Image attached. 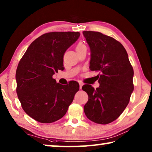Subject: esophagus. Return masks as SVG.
Instances as JSON below:
<instances>
[{
    "label": "esophagus",
    "mask_w": 152,
    "mask_h": 152,
    "mask_svg": "<svg viewBox=\"0 0 152 152\" xmlns=\"http://www.w3.org/2000/svg\"><path fill=\"white\" fill-rule=\"evenodd\" d=\"M79 84H80V89H82V86H83V84H82V82H80Z\"/></svg>",
    "instance_id": "esophagus-1"
}]
</instances>
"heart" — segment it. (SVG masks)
Returning <instances> with one entry per match:
<instances>
[{"instance_id":"b5f03b06","label":"heart","mask_w":152,"mask_h":152,"mask_svg":"<svg viewBox=\"0 0 152 152\" xmlns=\"http://www.w3.org/2000/svg\"><path fill=\"white\" fill-rule=\"evenodd\" d=\"M86 47V45L84 44L82 42H78V44L76 45V51H78V50H80V49H82V48H85Z\"/></svg>"}]
</instances>
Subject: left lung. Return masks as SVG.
I'll return each mask as SVG.
<instances>
[{"mask_svg":"<svg viewBox=\"0 0 152 152\" xmlns=\"http://www.w3.org/2000/svg\"><path fill=\"white\" fill-rule=\"evenodd\" d=\"M91 51L90 69L98 71L100 86H82L88 96L84 107L88 119L98 124L114 121L124 111L134 89L133 69L125 48L110 36L97 31H83Z\"/></svg>","mask_w":152,"mask_h":152,"instance_id":"8db88e82","label":"left lung"}]
</instances>
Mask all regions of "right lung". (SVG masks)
Returning <instances> with one entry per match:
<instances>
[{"label": "right lung", "instance_id": "obj_1", "mask_svg": "<svg viewBox=\"0 0 152 152\" xmlns=\"http://www.w3.org/2000/svg\"><path fill=\"white\" fill-rule=\"evenodd\" d=\"M79 36V32L45 33L31 43L19 61L17 96L24 111L38 122L50 123L62 118L79 91L77 82L64 86L52 77L64 69V53Z\"/></svg>", "mask_w": 152, "mask_h": 152}]
</instances>
